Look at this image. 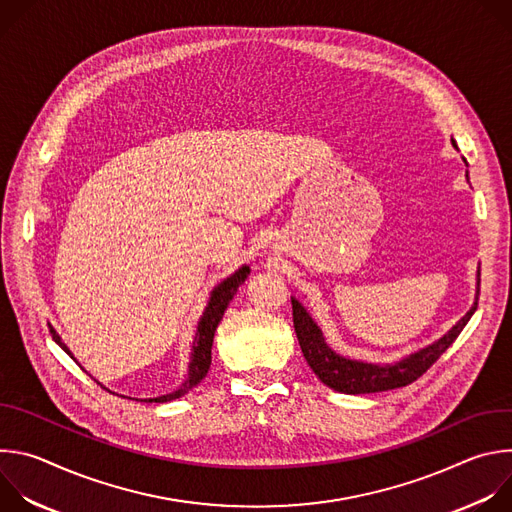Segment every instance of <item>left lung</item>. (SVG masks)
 <instances>
[{"mask_svg": "<svg viewBox=\"0 0 512 512\" xmlns=\"http://www.w3.org/2000/svg\"><path fill=\"white\" fill-rule=\"evenodd\" d=\"M454 148H456V141H454ZM466 178H468V172H466ZM478 287H480V273H478ZM478 287H476L474 306L466 312V316L456 326H452V330H448L440 340L431 342L429 346L389 364L364 362V360H354L338 354L334 348L328 346L320 326L312 320V316L300 304V300L291 298V308H294V328L310 369L326 387L346 395L391 391L417 381L431 367V364L452 346V342L460 336V332L476 312Z\"/></svg>", "mask_w": 512, "mask_h": 512, "instance_id": "1", "label": "left lung"}]
</instances>
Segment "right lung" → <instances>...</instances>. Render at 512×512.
<instances>
[{
  "mask_svg": "<svg viewBox=\"0 0 512 512\" xmlns=\"http://www.w3.org/2000/svg\"><path fill=\"white\" fill-rule=\"evenodd\" d=\"M249 267L243 265L239 267L233 275H229L227 279H223L218 285H214V289L210 291V298L206 302V308L196 324V332H194V340H192V348H190V362H188V371H186V379L184 383L172 391V393H166V395H160V397H152V399H141L145 403H166V401H174L182 395H186L188 391H192L208 373L210 369V348H212V340H214V332H216V326L218 322L223 320L225 316V310L229 308V302L233 300V296L237 294L239 285L247 279L249 275ZM50 334L54 338V342L72 358L75 362H79L75 356H72V352L68 350V346L62 342V338L58 336V332L50 326ZM101 385V383H99ZM103 387V385H101ZM105 389V387H103ZM137 401V399H135Z\"/></svg>",
  "mask_w": 512,
  "mask_h": 512,
  "instance_id": "right-lung-1",
  "label": "right lung"
}]
</instances>
